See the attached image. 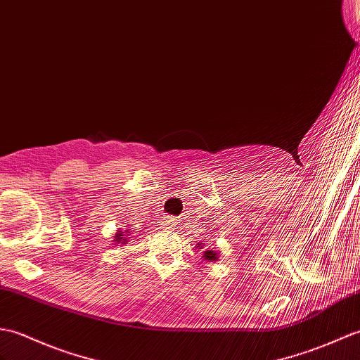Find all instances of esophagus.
<instances>
[{
    "instance_id": "esophagus-1",
    "label": "esophagus",
    "mask_w": 360,
    "mask_h": 360,
    "mask_svg": "<svg viewBox=\"0 0 360 360\" xmlns=\"http://www.w3.org/2000/svg\"><path fill=\"white\" fill-rule=\"evenodd\" d=\"M164 225H165V229H173V221L172 219H167V221H164Z\"/></svg>"
}]
</instances>
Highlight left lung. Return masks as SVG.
<instances>
[{
    "label": "left lung",
    "instance_id": "1",
    "mask_svg": "<svg viewBox=\"0 0 360 360\" xmlns=\"http://www.w3.org/2000/svg\"><path fill=\"white\" fill-rule=\"evenodd\" d=\"M196 247H200V248H204V245H202V242H199V244L196 245ZM199 248V250H200ZM202 257L205 259V261H208V262H216L218 261V253L214 252V250H205V252H202Z\"/></svg>",
    "mask_w": 360,
    "mask_h": 360
}]
</instances>
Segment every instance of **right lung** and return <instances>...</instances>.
<instances>
[{"instance_id":"obj_1","label":"right lung","mask_w":360,"mask_h":360,"mask_svg":"<svg viewBox=\"0 0 360 360\" xmlns=\"http://www.w3.org/2000/svg\"><path fill=\"white\" fill-rule=\"evenodd\" d=\"M130 233V231H129ZM125 236H129V235H125V231H121V230H118V231H116V235H115V238H113V240H115V244H120V242H121V244H127V238H125Z\"/></svg>"}]
</instances>
